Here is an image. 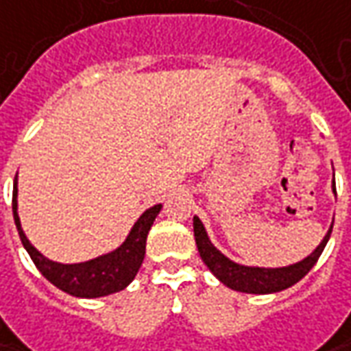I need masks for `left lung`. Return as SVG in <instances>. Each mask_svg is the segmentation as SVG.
Segmentation results:
<instances>
[{
  "label": "left lung",
  "instance_id": "8db88e82",
  "mask_svg": "<svg viewBox=\"0 0 351 351\" xmlns=\"http://www.w3.org/2000/svg\"><path fill=\"white\" fill-rule=\"evenodd\" d=\"M336 192V190H334ZM334 225V221H332ZM332 225L328 229V233L320 241V245L307 258L301 262L289 264V266H282V268H258V266H243L237 264L233 260H229L221 250L213 247L210 237L206 233V227L199 221V217H194V239H196V247L204 264L210 268V272L227 287L235 289V291H243V293H276L287 289L293 284H297L301 278H305L308 270L317 264V260L322 254V250L326 247L330 233H332Z\"/></svg>",
  "mask_w": 351,
  "mask_h": 351
}]
</instances>
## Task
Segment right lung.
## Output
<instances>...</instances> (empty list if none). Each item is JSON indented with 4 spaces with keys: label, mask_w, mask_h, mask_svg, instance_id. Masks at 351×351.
I'll list each match as a JSON object with an SVG mask.
<instances>
[{
    "label": "right lung",
    "mask_w": 351,
    "mask_h": 351,
    "mask_svg": "<svg viewBox=\"0 0 351 351\" xmlns=\"http://www.w3.org/2000/svg\"><path fill=\"white\" fill-rule=\"evenodd\" d=\"M161 208L163 206L157 204L141 213L138 221L132 227V231L128 233L126 241L112 252H106L103 256L79 262V264H62V262L46 258L27 239L17 213V175H15V184H13V217H15L23 247L27 248L34 266L40 270V274L50 284H54L58 289L73 297L93 299V297L110 295L116 291H122L136 278L145 256L147 233L152 229L155 217L161 212Z\"/></svg>",
    "instance_id": "obj_1"
}]
</instances>
